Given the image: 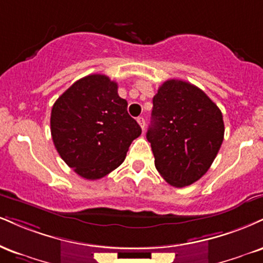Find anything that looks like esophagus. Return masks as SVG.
Instances as JSON below:
<instances>
[{"instance_id": "obj_1", "label": "esophagus", "mask_w": 263, "mask_h": 263, "mask_svg": "<svg viewBox=\"0 0 263 263\" xmlns=\"http://www.w3.org/2000/svg\"><path fill=\"white\" fill-rule=\"evenodd\" d=\"M137 122L140 123V126H141V128L142 129H144V126H145V121H144V119L142 118V116H140V118H137Z\"/></svg>"}]
</instances>
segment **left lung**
Returning a JSON list of instances; mask_svg holds the SVG:
<instances>
[{
    "label": "left lung",
    "mask_w": 263,
    "mask_h": 263,
    "mask_svg": "<svg viewBox=\"0 0 263 263\" xmlns=\"http://www.w3.org/2000/svg\"><path fill=\"white\" fill-rule=\"evenodd\" d=\"M222 111L196 85L169 80L153 98L147 140L157 170L175 187L200 180L223 143Z\"/></svg>",
    "instance_id": "8db88e82"
}]
</instances>
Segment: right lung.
Listing matches in <instances>:
<instances>
[{
    "instance_id": "add662e5",
    "label": "right lung",
    "mask_w": 263,
    "mask_h": 263,
    "mask_svg": "<svg viewBox=\"0 0 263 263\" xmlns=\"http://www.w3.org/2000/svg\"><path fill=\"white\" fill-rule=\"evenodd\" d=\"M51 136L60 157L78 175L97 180L122 164L142 129L105 74L74 82L53 104Z\"/></svg>"
}]
</instances>
